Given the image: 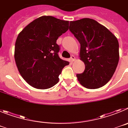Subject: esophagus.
Masks as SVG:
<instances>
[{"label":"esophagus","mask_w":128,"mask_h":128,"mask_svg":"<svg viewBox=\"0 0 128 128\" xmlns=\"http://www.w3.org/2000/svg\"><path fill=\"white\" fill-rule=\"evenodd\" d=\"M70 60L71 62H74V61L75 60V57H74V56H73V55H72V56H71L70 58Z\"/></svg>","instance_id":"34e87169"}]
</instances>
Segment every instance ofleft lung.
I'll list each match as a JSON object with an SVG mask.
<instances>
[{
  "label": "left lung",
  "instance_id": "left-lung-1",
  "mask_svg": "<svg viewBox=\"0 0 128 128\" xmlns=\"http://www.w3.org/2000/svg\"><path fill=\"white\" fill-rule=\"evenodd\" d=\"M69 30L81 44L80 58L85 69L76 75L85 88H99L112 78L118 60V42L104 26L90 18L70 22Z\"/></svg>",
  "mask_w": 128,
  "mask_h": 128
}]
</instances>
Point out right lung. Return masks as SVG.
Here are the masks:
<instances>
[{"label": "right lung", "instance_id": "right-lung-1", "mask_svg": "<svg viewBox=\"0 0 128 128\" xmlns=\"http://www.w3.org/2000/svg\"><path fill=\"white\" fill-rule=\"evenodd\" d=\"M68 29V21L43 16L19 33L14 60L20 75L30 86L47 89L58 82L59 75L69 62L59 57L56 40Z\"/></svg>", "mask_w": 128, "mask_h": 128}]
</instances>
